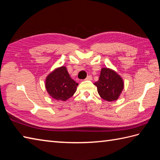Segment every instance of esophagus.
Listing matches in <instances>:
<instances>
[{"instance_id": "1", "label": "esophagus", "mask_w": 160, "mask_h": 160, "mask_svg": "<svg viewBox=\"0 0 160 160\" xmlns=\"http://www.w3.org/2000/svg\"><path fill=\"white\" fill-rule=\"evenodd\" d=\"M92 79H93L92 76H89L87 77V78H86L85 80H92Z\"/></svg>"}]
</instances>
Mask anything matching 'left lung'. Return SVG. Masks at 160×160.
Instances as JSON below:
<instances>
[{"label": "left lung", "instance_id": "obj_1", "mask_svg": "<svg viewBox=\"0 0 160 160\" xmlns=\"http://www.w3.org/2000/svg\"><path fill=\"white\" fill-rule=\"evenodd\" d=\"M100 96L106 101L117 100L124 89V81L116 71L109 68L101 69L99 80L94 83Z\"/></svg>", "mask_w": 160, "mask_h": 160}]
</instances>
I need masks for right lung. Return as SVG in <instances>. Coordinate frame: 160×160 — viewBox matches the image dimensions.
Returning a JSON list of instances; mask_svg holds the SVG:
<instances>
[{
  "instance_id": "add662e5",
  "label": "right lung",
  "mask_w": 160,
  "mask_h": 160,
  "mask_svg": "<svg viewBox=\"0 0 160 160\" xmlns=\"http://www.w3.org/2000/svg\"><path fill=\"white\" fill-rule=\"evenodd\" d=\"M78 85V84L70 77L65 66L56 68L45 80L47 93L56 100H67L73 96Z\"/></svg>"
}]
</instances>
